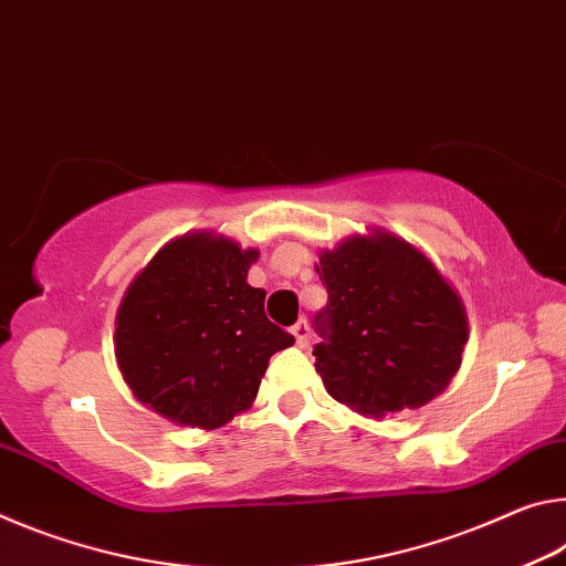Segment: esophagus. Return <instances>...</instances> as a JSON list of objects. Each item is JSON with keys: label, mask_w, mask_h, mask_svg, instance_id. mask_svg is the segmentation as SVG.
<instances>
[{"label": "esophagus", "mask_w": 566, "mask_h": 566, "mask_svg": "<svg viewBox=\"0 0 566 566\" xmlns=\"http://www.w3.org/2000/svg\"><path fill=\"white\" fill-rule=\"evenodd\" d=\"M291 331H293V336H295V344H298L301 348L308 346V338H311V328H308V323H305V321H298Z\"/></svg>", "instance_id": "esophagus-1"}]
</instances>
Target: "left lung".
I'll return each instance as SVG.
<instances>
[{
    "label": "left lung",
    "instance_id": "left-lung-1",
    "mask_svg": "<svg viewBox=\"0 0 566 566\" xmlns=\"http://www.w3.org/2000/svg\"><path fill=\"white\" fill-rule=\"evenodd\" d=\"M316 271L328 303L313 356L336 401L384 419L449 386L469 338L467 311L421 250L374 230L321 250Z\"/></svg>",
    "mask_w": 566,
    "mask_h": 566
}]
</instances>
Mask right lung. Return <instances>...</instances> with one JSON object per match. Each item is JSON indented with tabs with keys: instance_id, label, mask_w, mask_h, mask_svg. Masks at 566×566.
<instances>
[{
	"instance_id": "add662e5",
	"label": "right lung",
	"mask_w": 566,
	"mask_h": 566,
	"mask_svg": "<svg viewBox=\"0 0 566 566\" xmlns=\"http://www.w3.org/2000/svg\"><path fill=\"white\" fill-rule=\"evenodd\" d=\"M255 261V248L202 230L137 273L115 318L117 366L137 401L198 429L250 409L268 360L295 340L265 318V291L248 283Z\"/></svg>"
}]
</instances>
